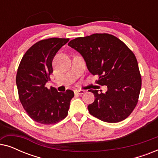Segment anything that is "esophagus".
<instances>
[{
    "label": "esophagus",
    "mask_w": 158,
    "mask_h": 158,
    "mask_svg": "<svg viewBox=\"0 0 158 158\" xmlns=\"http://www.w3.org/2000/svg\"><path fill=\"white\" fill-rule=\"evenodd\" d=\"M74 92H75V94H76L77 95H82V94H83L84 93H85V90H75Z\"/></svg>",
    "instance_id": "obj_1"
}]
</instances>
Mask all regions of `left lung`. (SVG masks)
<instances>
[{"label":"left lung","mask_w":158,"mask_h":158,"mask_svg":"<svg viewBox=\"0 0 158 158\" xmlns=\"http://www.w3.org/2000/svg\"><path fill=\"white\" fill-rule=\"evenodd\" d=\"M68 46L83 56L90 73L98 75L97 83L106 85L107 91L90 89L95 100L88 109L103 122L125 119L137 104L142 86L137 58L119 39L109 34H94L71 40Z\"/></svg>","instance_id":"1"}]
</instances>
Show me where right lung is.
<instances>
[{
    "instance_id": "1",
    "label": "right lung",
    "mask_w": 158,
    "mask_h": 158,
    "mask_svg": "<svg viewBox=\"0 0 158 158\" xmlns=\"http://www.w3.org/2000/svg\"><path fill=\"white\" fill-rule=\"evenodd\" d=\"M70 39L49 38L39 41L26 52L16 74L19 100L29 116L42 124H55L68 116L74 92H58L46 87L53 72L56 53Z\"/></svg>"
}]
</instances>
